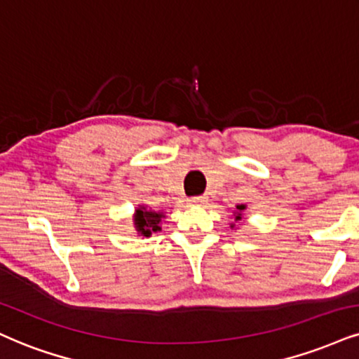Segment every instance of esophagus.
<instances>
[{"instance_id":"obj_1","label":"esophagus","mask_w":359,"mask_h":359,"mask_svg":"<svg viewBox=\"0 0 359 359\" xmlns=\"http://www.w3.org/2000/svg\"><path fill=\"white\" fill-rule=\"evenodd\" d=\"M188 201L191 203V205H198V206H200V205H203V203H205L206 200H205V198H203V196H194V198H189Z\"/></svg>"}]
</instances>
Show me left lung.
<instances>
[{
  "instance_id": "obj_1",
  "label": "left lung",
  "mask_w": 359,
  "mask_h": 359,
  "mask_svg": "<svg viewBox=\"0 0 359 359\" xmlns=\"http://www.w3.org/2000/svg\"><path fill=\"white\" fill-rule=\"evenodd\" d=\"M245 210H246V205H236V210L233 211L234 221H233V223H229V228L236 229V224H240L241 221H245V216H243V211H245Z\"/></svg>"
}]
</instances>
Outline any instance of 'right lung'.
Masks as SVG:
<instances>
[{
  "instance_id": "1",
  "label": "right lung",
  "mask_w": 359,
  "mask_h": 359,
  "mask_svg": "<svg viewBox=\"0 0 359 359\" xmlns=\"http://www.w3.org/2000/svg\"><path fill=\"white\" fill-rule=\"evenodd\" d=\"M166 218V213L163 211H154L151 208L144 205H138L133 215V223H135L138 236H151V233L161 231V221Z\"/></svg>"
}]
</instances>
